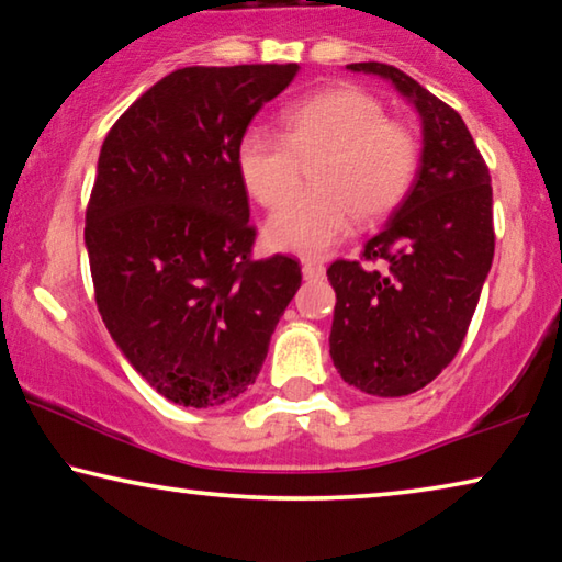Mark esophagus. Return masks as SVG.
Here are the masks:
<instances>
[{"instance_id":"esophagus-1","label":"esophagus","mask_w":562,"mask_h":562,"mask_svg":"<svg viewBox=\"0 0 562 562\" xmlns=\"http://www.w3.org/2000/svg\"><path fill=\"white\" fill-rule=\"evenodd\" d=\"M323 267L321 265H313V262H305L303 265V278L305 280H317V278H323Z\"/></svg>"}]
</instances>
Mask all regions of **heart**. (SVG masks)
<instances>
[{"mask_svg": "<svg viewBox=\"0 0 562 562\" xmlns=\"http://www.w3.org/2000/svg\"><path fill=\"white\" fill-rule=\"evenodd\" d=\"M284 136L247 128L237 144V171L262 206H278L297 189L303 161L313 191L292 196L265 224L272 249L325 257L348 237L356 212L379 220L408 194L418 166L414 133L386 121L383 105L358 88H330L284 113Z\"/></svg>", "mask_w": 562, "mask_h": 562, "instance_id": "b5f03b06", "label": "heart"}]
</instances>
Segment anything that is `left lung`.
<instances>
[{
  "instance_id": "obj_1",
  "label": "left lung",
  "mask_w": 562,
  "mask_h": 562,
  "mask_svg": "<svg viewBox=\"0 0 562 562\" xmlns=\"http://www.w3.org/2000/svg\"><path fill=\"white\" fill-rule=\"evenodd\" d=\"M348 70L389 80L422 119L412 189L363 249L386 270L346 259L328 267L330 358L340 379L396 398L431 383L462 348L495 257L490 169L462 115L398 67L353 63Z\"/></svg>"
}]
</instances>
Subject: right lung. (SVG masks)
<instances>
[{
  "instance_id": "add662e5",
  "label": "right lung",
  "mask_w": 562,
  "mask_h": 562,
  "mask_svg": "<svg viewBox=\"0 0 562 562\" xmlns=\"http://www.w3.org/2000/svg\"><path fill=\"white\" fill-rule=\"evenodd\" d=\"M300 65L181 67L103 140L86 212L95 303L136 373L179 406L252 386L303 282L292 257L252 259L237 144Z\"/></svg>"
}]
</instances>
